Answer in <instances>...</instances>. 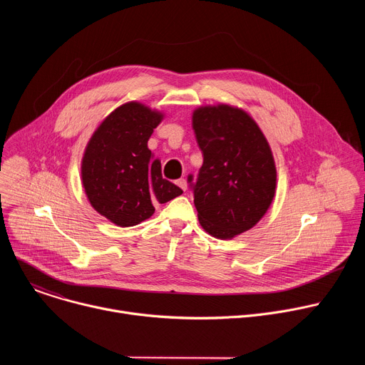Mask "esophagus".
I'll return each mask as SVG.
<instances>
[{"mask_svg": "<svg viewBox=\"0 0 365 365\" xmlns=\"http://www.w3.org/2000/svg\"><path fill=\"white\" fill-rule=\"evenodd\" d=\"M176 185H178L182 190H186V189H187V182H186V179H179V180H176Z\"/></svg>", "mask_w": 365, "mask_h": 365, "instance_id": "1", "label": "esophagus"}]
</instances>
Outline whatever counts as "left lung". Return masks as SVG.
Instances as JSON below:
<instances>
[{
  "mask_svg": "<svg viewBox=\"0 0 365 365\" xmlns=\"http://www.w3.org/2000/svg\"><path fill=\"white\" fill-rule=\"evenodd\" d=\"M192 125L203 155L196 179L187 176L199 222L217 238H232L262 220L273 200L272 150L254 120L238 108H199Z\"/></svg>",
  "mask_w": 365,
  "mask_h": 365,
  "instance_id": "left-lung-1",
  "label": "left lung"
}]
</instances>
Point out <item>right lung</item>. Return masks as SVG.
Returning a JSON list of instances; mask_svg holds the SVG:
<instances>
[{"label": "right lung", "instance_id": "add662e5", "mask_svg": "<svg viewBox=\"0 0 365 365\" xmlns=\"http://www.w3.org/2000/svg\"><path fill=\"white\" fill-rule=\"evenodd\" d=\"M163 115L138 102L111 113L93 133L82 160V182L91 205L118 227H133L183 190L163 179L162 165L147 147Z\"/></svg>", "mask_w": 365, "mask_h": 365}]
</instances>
